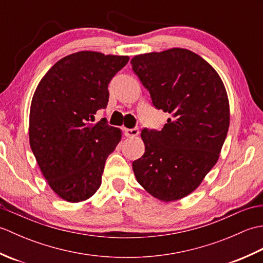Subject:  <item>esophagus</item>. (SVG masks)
<instances>
[{"instance_id": "34e87169", "label": "esophagus", "mask_w": 263, "mask_h": 263, "mask_svg": "<svg viewBox=\"0 0 263 263\" xmlns=\"http://www.w3.org/2000/svg\"><path fill=\"white\" fill-rule=\"evenodd\" d=\"M124 135L128 138H135L139 135V128H125L124 130Z\"/></svg>"}]
</instances>
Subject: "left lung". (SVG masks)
<instances>
[{
  "instance_id": "left-lung-1",
  "label": "left lung",
  "mask_w": 263,
  "mask_h": 263,
  "mask_svg": "<svg viewBox=\"0 0 263 263\" xmlns=\"http://www.w3.org/2000/svg\"><path fill=\"white\" fill-rule=\"evenodd\" d=\"M131 65L153 104L172 116L160 131L142 130L144 154L132 163L136 178L160 201L183 199L219 159L231 117L224 82L185 48L136 55Z\"/></svg>"
}]
</instances>
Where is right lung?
Returning a JSON list of instances; mask_svg holds the SVG:
<instances>
[{
  "label": "right lung",
  "instance_id": "1",
  "mask_svg": "<svg viewBox=\"0 0 263 263\" xmlns=\"http://www.w3.org/2000/svg\"><path fill=\"white\" fill-rule=\"evenodd\" d=\"M128 57L81 51L58 61L32 96L29 143L47 184L61 199L81 202L102 184L105 161L122 131L95 114L108 103V83Z\"/></svg>",
  "mask_w": 263,
  "mask_h": 263
}]
</instances>
